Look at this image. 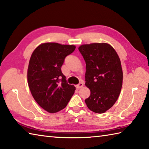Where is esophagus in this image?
I'll return each mask as SVG.
<instances>
[{
    "instance_id": "1",
    "label": "esophagus",
    "mask_w": 149,
    "mask_h": 149,
    "mask_svg": "<svg viewBox=\"0 0 149 149\" xmlns=\"http://www.w3.org/2000/svg\"><path fill=\"white\" fill-rule=\"evenodd\" d=\"M83 85H84V84H83V82H80L79 84H78V85H76V87H77V88H78V89L81 88V87H83Z\"/></svg>"
}]
</instances>
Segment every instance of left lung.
Segmentation results:
<instances>
[{"label":"left lung","mask_w":149,"mask_h":149,"mask_svg":"<svg viewBox=\"0 0 149 149\" xmlns=\"http://www.w3.org/2000/svg\"><path fill=\"white\" fill-rule=\"evenodd\" d=\"M79 51L86 63L85 85L91 91L86 104L92 111L105 113L115 104L121 91L123 74L120 58L105 43L82 45Z\"/></svg>","instance_id":"obj_1"}]
</instances>
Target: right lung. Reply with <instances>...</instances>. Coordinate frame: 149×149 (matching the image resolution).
Returning <instances> with one entry per match:
<instances>
[{
    "label": "right lung",
    "instance_id": "obj_1",
    "mask_svg": "<svg viewBox=\"0 0 149 149\" xmlns=\"http://www.w3.org/2000/svg\"><path fill=\"white\" fill-rule=\"evenodd\" d=\"M75 49L73 45L45 43L36 48L30 58L29 88L35 101L49 113L65 108L74 94L75 87L67 83L61 67Z\"/></svg>",
    "mask_w": 149,
    "mask_h": 149
}]
</instances>
